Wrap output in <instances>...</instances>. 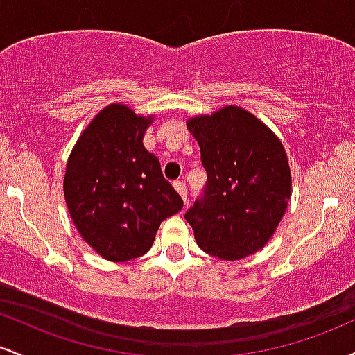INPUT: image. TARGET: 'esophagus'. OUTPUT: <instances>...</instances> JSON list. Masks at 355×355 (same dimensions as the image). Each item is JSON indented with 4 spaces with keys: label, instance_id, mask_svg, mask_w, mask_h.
<instances>
[{
    "label": "esophagus",
    "instance_id": "34e87169",
    "mask_svg": "<svg viewBox=\"0 0 355 355\" xmlns=\"http://www.w3.org/2000/svg\"><path fill=\"white\" fill-rule=\"evenodd\" d=\"M173 187H175V190L178 191V193H180V197L183 198V202L187 203V185L183 182H180V180H177V182H173Z\"/></svg>",
    "mask_w": 355,
    "mask_h": 355
}]
</instances>
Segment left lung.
<instances>
[{"label": "left lung", "instance_id": "1", "mask_svg": "<svg viewBox=\"0 0 355 355\" xmlns=\"http://www.w3.org/2000/svg\"><path fill=\"white\" fill-rule=\"evenodd\" d=\"M207 170L203 197L185 214L198 247L222 260L255 254L279 227L292 193L282 141L247 110L187 120Z\"/></svg>", "mask_w": 355, "mask_h": 355}]
</instances>
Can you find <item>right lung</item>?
Returning <instances> with one entry per match:
<instances>
[{
    "label": "right lung",
    "mask_w": 355,
    "mask_h": 355,
    "mask_svg": "<svg viewBox=\"0 0 355 355\" xmlns=\"http://www.w3.org/2000/svg\"><path fill=\"white\" fill-rule=\"evenodd\" d=\"M153 118L108 105L68 157L63 191L70 217L85 242L110 262L148 252L160 223L183 207L158 158L144 146Z\"/></svg>",
    "instance_id": "obj_1"
}]
</instances>
